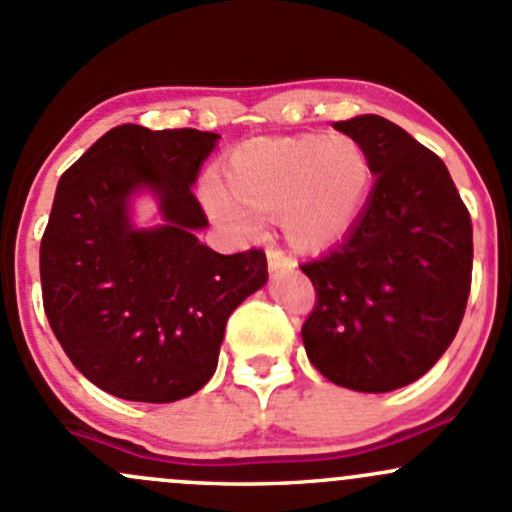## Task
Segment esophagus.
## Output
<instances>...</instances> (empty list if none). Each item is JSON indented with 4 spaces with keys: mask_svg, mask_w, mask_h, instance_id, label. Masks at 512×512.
I'll use <instances>...</instances> for the list:
<instances>
[{
    "mask_svg": "<svg viewBox=\"0 0 512 512\" xmlns=\"http://www.w3.org/2000/svg\"><path fill=\"white\" fill-rule=\"evenodd\" d=\"M267 265H269V272H286V269L296 267V260L291 255H286L284 250H279V247H269Z\"/></svg>",
    "mask_w": 512,
    "mask_h": 512,
    "instance_id": "esophagus-1",
    "label": "esophagus"
}]
</instances>
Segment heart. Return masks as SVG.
<instances>
[{
    "instance_id": "1",
    "label": "heart",
    "mask_w": 512,
    "mask_h": 512,
    "mask_svg": "<svg viewBox=\"0 0 512 512\" xmlns=\"http://www.w3.org/2000/svg\"><path fill=\"white\" fill-rule=\"evenodd\" d=\"M221 179L223 189L209 187L204 199L223 228L247 235L257 216L279 213L291 245L320 250L357 221L372 165L350 136L255 138L226 157Z\"/></svg>"
}]
</instances>
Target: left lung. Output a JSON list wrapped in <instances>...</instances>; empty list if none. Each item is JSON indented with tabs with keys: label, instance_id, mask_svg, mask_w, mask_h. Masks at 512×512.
<instances>
[{
	"label": "left lung",
	"instance_id": "obj_1",
	"mask_svg": "<svg viewBox=\"0 0 512 512\" xmlns=\"http://www.w3.org/2000/svg\"><path fill=\"white\" fill-rule=\"evenodd\" d=\"M376 177L333 250L301 265L316 306L303 347L325 379L386 393L430 372L457 335L471 289V216L445 162L401 126L364 114L333 123Z\"/></svg>",
	"mask_w": 512,
	"mask_h": 512
}]
</instances>
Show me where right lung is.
<instances>
[{"instance_id":"add662e5","label":"right lung","mask_w":512,"mask_h":512,"mask_svg":"<svg viewBox=\"0 0 512 512\" xmlns=\"http://www.w3.org/2000/svg\"><path fill=\"white\" fill-rule=\"evenodd\" d=\"M218 133L123 123L60 177L41 240L43 308L80 372L111 396L172 403L216 372L228 316L267 282L262 250L218 255L192 192ZM158 199L136 229L130 201Z\"/></svg>"}]
</instances>
